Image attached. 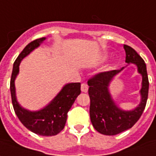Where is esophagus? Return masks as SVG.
<instances>
[{"label": "esophagus", "instance_id": "1", "mask_svg": "<svg viewBox=\"0 0 156 156\" xmlns=\"http://www.w3.org/2000/svg\"><path fill=\"white\" fill-rule=\"evenodd\" d=\"M80 89H81V92H87V91H88V86L83 83V84H81Z\"/></svg>", "mask_w": 156, "mask_h": 156}]
</instances>
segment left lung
<instances>
[{"mask_svg":"<svg viewBox=\"0 0 156 156\" xmlns=\"http://www.w3.org/2000/svg\"><path fill=\"white\" fill-rule=\"evenodd\" d=\"M124 49L126 63L135 64L142 76L141 101L135 109L123 110L113 100L109 90V84L124 67L118 70L101 72L88 80L91 121L93 127L104 135H116L133 127L144 112L148 99L149 79L145 63L133 48L124 45Z\"/></svg>","mask_w":156,"mask_h":156,"instance_id":"left-lung-1","label":"left lung"}]
</instances>
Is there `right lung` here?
Listing matches in <instances>:
<instances>
[{
    "label": "right lung",
    "mask_w": 156,
    "mask_h": 156,
    "mask_svg": "<svg viewBox=\"0 0 156 156\" xmlns=\"http://www.w3.org/2000/svg\"><path fill=\"white\" fill-rule=\"evenodd\" d=\"M45 40L46 37H42L31 41L24 47L15 60L11 77L10 91L13 109L23 125L32 133L41 136H54L64 129L68 112L80 93V82L65 85L50 104L38 111H30L23 109L17 101L15 91L14 81L19 72V64L21 61L34 49L39 47Z\"/></svg>",
    "instance_id": "1"
}]
</instances>
